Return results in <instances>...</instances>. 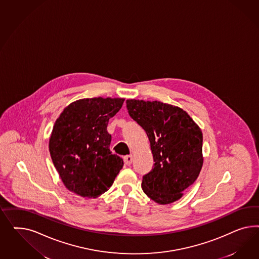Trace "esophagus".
Segmentation results:
<instances>
[{
    "label": "esophagus",
    "instance_id": "esophagus-1",
    "mask_svg": "<svg viewBox=\"0 0 259 259\" xmlns=\"http://www.w3.org/2000/svg\"><path fill=\"white\" fill-rule=\"evenodd\" d=\"M132 161H133V156L132 155H127V156L124 157L125 164L130 165L132 163Z\"/></svg>",
    "mask_w": 259,
    "mask_h": 259
}]
</instances>
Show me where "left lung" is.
<instances>
[{
  "mask_svg": "<svg viewBox=\"0 0 259 259\" xmlns=\"http://www.w3.org/2000/svg\"><path fill=\"white\" fill-rule=\"evenodd\" d=\"M128 113L145 130L155 166L141 188L161 205L181 199L203 165L201 129L186 111L164 102L126 101Z\"/></svg>",
  "mask_w": 259,
  "mask_h": 259,
  "instance_id": "left-lung-1",
  "label": "left lung"
}]
</instances>
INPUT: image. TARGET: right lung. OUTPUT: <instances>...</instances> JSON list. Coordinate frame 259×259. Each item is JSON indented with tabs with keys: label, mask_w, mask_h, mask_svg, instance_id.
Here are the masks:
<instances>
[{
	"label": "right lung",
	"mask_w": 259,
	"mask_h": 259,
	"mask_svg": "<svg viewBox=\"0 0 259 259\" xmlns=\"http://www.w3.org/2000/svg\"><path fill=\"white\" fill-rule=\"evenodd\" d=\"M123 98L80 99L68 104L56 119L49 152L63 184L78 196L96 198L109 190L123 166L112 154L107 132Z\"/></svg>",
	"instance_id": "1"
}]
</instances>
